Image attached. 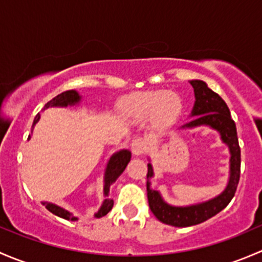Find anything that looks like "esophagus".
Returning a JSON list of instances; mask_svg holds the SVG:
<instances>
[{
	"label": "esophagus",
	"mask_w": 262,
	"mask_h": 262,
	"mask_svg": "<svg viewBox=\"0 0 262 262\" xmlns=\"http://www.w3.org/2000/svg\"><path fill=\"white\" fill-rule=\"evenodd\" d=\"M130 146L132 154L135 156H140L144 154L145 149H146V141L144 139H141V137H136V139L132 140Z\"/></svg>",
	"instance_id": "esophagus-1"
}]
</instances>
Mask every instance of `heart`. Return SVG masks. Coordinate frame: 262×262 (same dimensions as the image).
<instances>
[{"mask_svg":"<svg viewBox=\"0 0 262 262\" xmlns=\"http://www.w3.org/2000/svg\"><path fill=\"white\" fill-rule=\"evenodd\" d=\"M121 108L130 117L137 120L155 117L159 125L169 126L172 125L182 113L183 99L174 92H144L123 99Z\"/></svg>","mask_w":262,"mask_h":262,"instance_id":"obj_1","label":"heart"}]
</instances>
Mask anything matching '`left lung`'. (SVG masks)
Masks as SVG:
<instances>
[{"instance_id": "left-lung-1", "label": "left lung", "mask_w": 262, "mask_h": 262, "mask_svg": "<svg viewBox=\"0 0 262 262\" xmlns=\"http://www.w3.org/2000/svg\"><path fill=\"white\" fill-rule=\"evenodd\" d=\"M189 83L193 87L194 97H195L190 113L191 120L179 127V130H184V128L193 130V128L207 126L217 131L223 144L227 145L230 150V175H228L226 188L214 198L202 202V203L190 204V206H172L164 201L160 191L151 188L150 179L154 178V169L149 159L146 183L149 207L154 215L160 222L174 226V227H189V226L198 225L225 209L236 193L239 180V170H241L239 169L241 168V150H239L238 139H237L236 125L231 118L227 104L203 80L194 79L189 80Z\"/></svg>"}]
</instances>
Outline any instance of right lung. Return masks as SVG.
<instances>
[{
	"label": "right lung",
	"instance_id": "add662e5",
	"mask_svg": "<svg viewBox=\"0 0 262 262\" xmlns=\"http://www.w3.org/2000/svg\"><path fill=\"white\" fill-rule=\"evenodd\" d=\"M80 101H82V96H80L77 91H74V90L67 91V92H63V93L58 94V96L54 97L51 101L48 102V103L45 104L44 110L49 108V107L75 106V104L80 103ZM39 120H40V113H37L36 117H35V120H34V123H32V128H34L35 125L39 122ZM30 139H31V136L29 135L28 140H30ZM130 160H131V151H128L126 149H122V150L117 151V152L112 154V156L110 158L108 163H107V166H106V170H104V178H103V183H104L103 184V195L106 196V198H104L101 208L94 213V217L96 218L103 217V215H106L107 213L112 209L113 201L111 198H108L110 188H111V185L113 184V183L118 179V177L122 174L123 170L126 169V166H127V164L130 163ZM41 203H42V206H45V208H47L48 211L53 213V214L58 215V217L64 218V220H68V221H77L78 220V217H74L72 212H69L68 209L63 208V207L56 206V204L50 203V202H41Z\"/></svg>",
	"mask_w": 262,
	"mask_h": 262
}]
</instances>
